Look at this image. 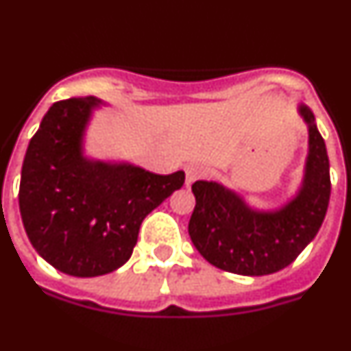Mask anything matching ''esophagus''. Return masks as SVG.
Instances as JSON below:
<instances>
[{
  "label": "esophagus",
  "mask_w": 351,
  "mask_h": 351,
  "mask_svg": "<svg viewBox=\"0 0 351 351\" xmlns=\"http://www.w3.org/2000/svg\"><path fill=\"white\" fill-rule=\"evenodd\" d=\"M204 176V168L201 165H189L185 168V185L191 186L195 180Z\"/></svg>",
  "instance_id": "34e87169"
}]
</instances>
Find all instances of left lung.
<instances>
[{"label": "left lung", "mask_w": 351, "mask_h": 351, "mask_svg": "<svg viewBox=\"0 0 351 351\" xmlns=\"http://www.w3.org/2000/svg\"><path fill=\"white\" fill-rule=\"evenodd\" d=\"M298 114L308 128V154L300 189L282 206L256 209L220 182L192 185L195 208L189 235L216 268L250 277L275 274L293 263L319 232L329 206V157L312 110L300 104Z\"/></svg>", "instance_id": "1"}]
</instances>
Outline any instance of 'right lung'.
Segmentation results:
<instances>
[{
	"label": "right lung",
	"instance_id": "1",
	"mask_svg": "<svg viewBox=\"0 0 351 351\" xmlns=\"http://www.w3.org/2000/svg\"><path fill=\"white\" fill-rule=\"evenodd\" d=\"M97 97L53 104L22 165V223L39 256L74 277H98L130 260L140 225L182 189L185 173L156 175L131 162L88 157L84 135Z\"/></svg>",
	"mask_w": 351,
	"mask_h": 351
}]
</instances>
